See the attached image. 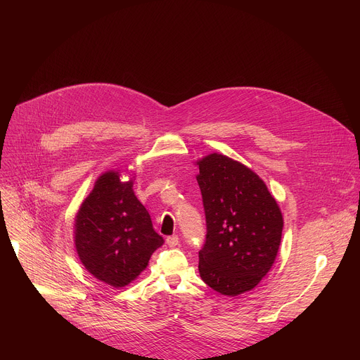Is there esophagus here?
Instances as JSON below:
<instances>
[{
  "label": "esophagus",
  "mask_w": 360,
  "mask_h": 360,
  "mask_svg": "<svg viewBox=\"0 0 360 360\" xmlns=\"http://www.w3.org/2000/svg\"><path fill=\"white\" fill-rule=\"evenodd\" d=\"M167 243L171 246V248H175L179 245V238L178 235H172V236H168L167 238Z\"/></svg>",
  "instance_id": "esophagus-1"
}]
</instances>
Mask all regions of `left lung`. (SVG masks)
<instances>
[{"label":"left lung","mask_w":360,"mask_h":360,"mask_svg":"<svg viewBox=\"0 0 360 360\" xmlns=\"http://www.w3.org/2000/svg\"><path fill=\"white\" fill-rule=\"evenodd\" d=\"M207 218L199 275L214 290L238 296L271 271L282 239L283 218L265 182L221 153L196 162Z\"/></svg>","instance_id":"obj_1"}]
</instances>
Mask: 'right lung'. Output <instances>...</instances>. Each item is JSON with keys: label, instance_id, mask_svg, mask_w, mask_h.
<instances>
[{"label": "right lung", "instance_id": "1", "mask_svg": "<svg viewBox=\"0 0 360 360\" xmlns=\"http://www.w3.org/2000/svg\"><path fill=\"white\" fill-rule=\"evenodd\" d=\"M75 248L85 269L114 288L131 283L164 243L118 171L102 174L75 217Z\"/></svg>", "mask_w": 360, "mask_h": 360}]
</instances>
